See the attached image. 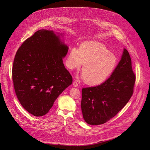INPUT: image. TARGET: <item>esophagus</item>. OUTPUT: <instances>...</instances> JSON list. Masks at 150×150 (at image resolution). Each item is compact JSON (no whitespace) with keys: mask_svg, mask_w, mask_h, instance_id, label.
Here are the masks:
<instances>
[{"mask_svg":"<svg viewBox=\"0 0 150 150\" xmlns=\"http://www.w3.org/2000/svg\"><path fill=\"white\" fill-rule=\"evenodd\" d=\"M73 86H75V87L78 86V83H77L76 81H74V83H73Z\"/></svg>","mask_w":150,"mask_h":150,"instance_id":"obj_1","label":"esophagus"}]
</instances>
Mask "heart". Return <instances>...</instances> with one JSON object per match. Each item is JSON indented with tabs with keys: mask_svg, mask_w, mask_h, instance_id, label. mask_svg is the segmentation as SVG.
<instances>
[{
	"mask_svg": "<svg viewBox=\"0 0 150 150\" xmlns=\"http://www.w3.org/2000/svg\"><path fill=\"white\" fill-rule=\"evenodd\" d=\"M83 64L81 78L90 86H97L112 74L118 59L105 44L86 42L81 44L80 49L72 48L67 59V65L71 70L79 69Z\"/></svg>",
	"mask_w": 150,
	"mask_h": 150,
	"instance_id": "1",
	"label": "heart"
}]
</instances>
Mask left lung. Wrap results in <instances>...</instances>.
<instances>
[{
    "mask_svg": "<svg viewBox=\"0 0 150 150\" xmlns=\"http://www.w3.org/2000/svg\"><path fill=\"white\" fill-rule=\"evenodd\" d=\"M135 81L131 58L124 49L120 61L107 80L99 86L82 89L81 108L84 120L97 125L114 117L130 99Z\"/></svg>",
    "mask_w": 150,
    "mask_h": 150,
    "instance_id": "1",
    "label": "left lung"
}]
</instances>
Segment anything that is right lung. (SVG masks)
<instances>
[{
	"label": "right lung",
	"mask_w": 150,
	"mask_h": 150,
	"mask_svg": "<svg viewBox=\"0 0 150 150\" xmlns=\"http://www.w3.org/2000/svg\"><path fill=\"white\" fill-rule=\"evenodd\" d=\"M68 49L53 31L44 29L18 49L12 67L13 83L20 103L30 114H47L58 96L71 84L72 76L62 60Z\"/></svg>",
	"instance_id": "add662e5"
}]
</instances>
